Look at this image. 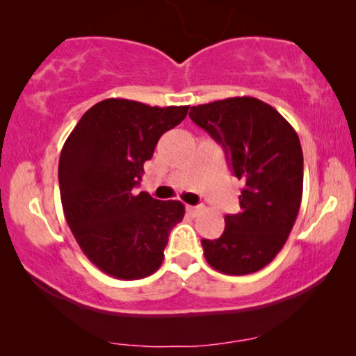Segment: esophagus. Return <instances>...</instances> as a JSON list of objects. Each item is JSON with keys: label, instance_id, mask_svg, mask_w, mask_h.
<instances>
[{"label": "esophagus", "instance_id": "1", "mask_svg": "<svg viewBox=\"0 0 356 356\" xmlns=\"http://www.w3.org/2000/svg\"><path fill=\"white\" fill-rule=\"evenodd\" d=\"M199 211H201V206H186V212L189 216H196Z\"/></svg>", "mask_w": 356, "mask_h": 356}]
</instances>
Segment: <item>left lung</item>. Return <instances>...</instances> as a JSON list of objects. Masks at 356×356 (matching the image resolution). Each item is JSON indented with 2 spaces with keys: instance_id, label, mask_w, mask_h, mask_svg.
Instances as JSON below:
<instances>
[{
  "instance_id": "left-lung-1",
  "label": "left lung",
  "mask_w": 356,
  "mask_h": 356,
  "mask_svg": "<svg viewBox=\"0 0 356 356\" xmlns=\"http://www.w3.org/2000/svg\"><path fill=\"white\" fill-rule=\"evenodd\" d=\"M189 118L222 145L243 181L240 212L225 216L217 240H202L204 256L228 275L261 270L284 248L303 194L298 134L275 108L254 97L191 106Z\"/></svg>"
}]
</instances>
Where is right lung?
<instances>
[{"mask_svg": "<svg viewBox=\"0 0 356 356\" xmlns=\"http://www.w3.org/2000/svg\"><path fill=\"white\" fill-rule=\"evenodd\" d=\"M189 106H149L106 99L82 115L58 165L63 211L81 250L102 272L136 280L162 266L179 201L136 193L160 136L186 118Z\"/></svg>", "mask_w": 356, "mask_h": 356, "instance_id": "obj_1", "label": "right lung"}]
</instances>
